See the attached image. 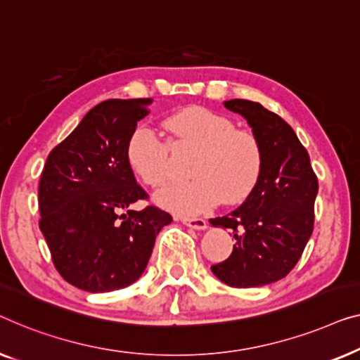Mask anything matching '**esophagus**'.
<instances>
[{
    "mask_svg": "<svg viewBox=\"0 0 360 360\" xmlns=\"http://www.w3.org/2000/svg\"><path fill=\"white\" fill-rule=\"evenodd\" d=\"M181 221L191 229L195 230H205L207 229V221L204 219H189V217H181Z\"/></svg>",
    "mask_w": 360,
    "mask_h": 360,
    "instance_id": "1",
    "label": "esophagus"
}]
</instances>
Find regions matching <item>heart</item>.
I'll return each instance as SVG.
<instances>
[{
	"instance_id": "heart-1",
	"label": "heart",
	"mask_w": 360,
	"mask_h": 360,
	"mask_svg": "<svg viewBox=\"0 0 360 360\" xmlns=\"http://www.w3.org/2000/svg\"><path fill=\"white\" fill-rule=\"evenodd\" d=\"M176 143L197 148L191 174L194 179L176 182L156 195L165 209L181 215H197L226 200L238 204L255 191L262 173L261 141L250 130L235 129L224 114L202 105H187L166 119ZM125 161L141 182L161 187L169 179V151L146 125H136L125 141Z\"/></svg>"
}]
</instances>
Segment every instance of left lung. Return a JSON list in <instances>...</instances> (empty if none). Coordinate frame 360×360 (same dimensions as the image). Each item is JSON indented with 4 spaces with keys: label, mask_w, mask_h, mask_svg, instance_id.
<instances>
[{
    "label": "left lung",
    "mask_w": 360,
    "mask_h": 360,
    "mask_svg": "<svg viewBox=\"0 0 360 360\" xmlns=\"http://www.w3.org/2000/svg\"><path fill=\"white\" fill-rule=\"evenodd\" d=\"M224 105L251 125L264 163L246 200L231 214L210 219L214 226L233 230L236 240L229 259L212 272L230 287H259L285 277L300 259L315 224L318 178L305 146L282 117L246 99Z\"/></svg>",
    "instance_id": "left-lung-1"
}]
</instances>
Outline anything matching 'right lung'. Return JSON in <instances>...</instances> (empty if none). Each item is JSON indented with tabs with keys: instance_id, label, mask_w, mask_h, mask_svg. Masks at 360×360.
Listing matches in <instances>:
<instances>
[{
	"instance_id": "obj_1",
	"label": "right lung",
	"mask_w": 360,
	"mask_h": 360,
	"mask_svg": "<svg viewBox=\"0 0 360 360\" xmlns=\"http://www.w3.org/2000/svg\"><path fill=\"white\" fill-rule=\"evenodd\" d=\"M151 99H108L50 151L39 181V226L55 269L86 292L127 287L143 274L155 238L173 221L148 200L125 161V141Z\"/></svg>"
}]
</instances>
